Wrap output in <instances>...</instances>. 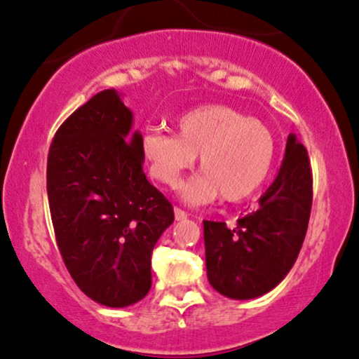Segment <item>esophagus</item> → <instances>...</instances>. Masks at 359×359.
Returning <instances> with one entry per match:
<instances>
[{
  "instance_id": "34e87169",
  "label": "esophagus",
  "mask_w": 359,
  "mask_h": 359,
  "mask_svg": "<svg viewBox=\"0 0 359 359\" xmlns=\"http://www.w3.org/2000/svg\"><path fill=\"white\" fill-rule=\"evenodd\" d=\"M187 217H188L187 212L178 209V207H175V219H176V221H184Z\"/></svg>"
}]
</instances>
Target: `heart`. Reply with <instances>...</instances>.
<instances>
[{"label":"heart","instance_id":"obj_1","mask_svg":"<svg viewBox=\"0 0 359 359\" xmlns=\"http://www.w3.org/2000/svg\"><path fill=\"white\" fill-rule=\"evenodd\" d=\"M176 135L149 130L142 156L154 180L176 188L198 157L202 169L183 196L190 203H209L222 196L238 203L253 196L271 176L277 147L273 133L258 119L222 104L200 106L176 119Z\"/></svg>","mask_w":359,"mask_h":359}]
</instances>
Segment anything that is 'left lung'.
<instances>
[{
  "instance_id": "1",
  "label": "left lung",
  "mask_w": 359,
  "mask_h": 359,
  "mask_svg": "<svg viewBox=\"0 0 359 359\" xmlns=\"http://www.w3.org/2000/svg\"><path fill=\"white\" fill-rule=\"evenodd\" d=\"M310 159L294 133L283 164L258 207L236 226L203 221L210 286L231 299H253L273 289L298 258L313 200Z\"/></svg>"
}]
</instances>
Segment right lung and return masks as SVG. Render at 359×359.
<instances>
[{
    "label": "right lung",
    "instance_id": "1",
    "mask_svg": "<svg viewBox=\"0 0 359 359\" xmlns=\"http://www.w3.org/2000/svg\"><path fill=\"white\" fill-rule=\"evenodd\" d=\"M132 125V111L107 88L60 126L48 154L57 248L82 292L111 308L145 298L152 250L175 221L145 176L142 133Z\"/></svg>",
    "mask_w": 359,
    "mask_h": 359
}]
</instances>
